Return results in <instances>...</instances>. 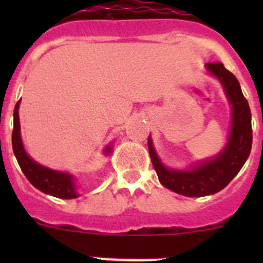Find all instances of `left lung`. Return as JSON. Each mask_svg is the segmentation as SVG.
Here are the masks:
<instances>
[{
    "label": "left lung",
    "mask_w": 263,
    "mask_h": 263,
    "mask_svg": "<svg viewBox=\"0 0 263 263\" xmlns=\"http://www.w3.org/2000/svg\"><path fill=\"white\" fill-rule=\"evenodd\" d=\"M205 69L221 83L232 108L231 130L224 148L213 158L191 164L185 170H176L164 166L152 137L147 141L153 166L162 185L188 197L208 196L221 191L240 173L252 150V113L240 83L222 63H206Z\"/></svg>",
    "instance_id": "left-lung-1"
}]
</instances>
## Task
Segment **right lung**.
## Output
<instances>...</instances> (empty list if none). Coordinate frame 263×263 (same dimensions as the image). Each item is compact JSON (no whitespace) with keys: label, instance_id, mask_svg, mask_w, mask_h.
<instances>
[{"label":"right lung","instance_id":"right-lung-1","mask_svg":"<svg viewBox=\"0 0 263 263\" xmlns=\"http://www.w3.org/2000/svg\"><path fill=\"white\" fill-rule=\"evenodd\" d=\"M20 104L21 100L15 104V108H14V127L13 134H11V145H13L14 155L17 158L22 173L25 174L27 180L43 194L59 197V199H75V197H79L80 195L78 192L75 179L71 174L42 166L38 162L31 159V157L26 153L22 142V137H21L20 115H18ZM111 150H113V146L110 143V145L104 148V154L109 155Z\"/></svg>","mask_w":263,"mask_h":263}]
</instances>
